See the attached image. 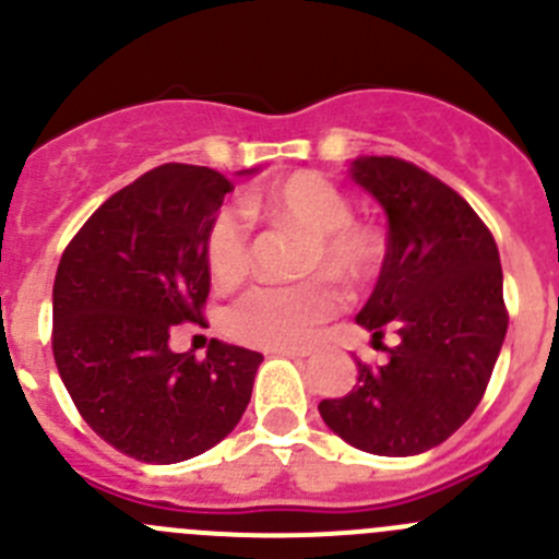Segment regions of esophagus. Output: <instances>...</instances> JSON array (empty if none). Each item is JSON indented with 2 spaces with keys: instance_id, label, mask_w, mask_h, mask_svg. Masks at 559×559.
<instances>
[{
  "instance_id": "esophagus-1",
  "label": "esophagus",
  "mask_w": 559,
  "mask_h": 559,
  "mask_svg": "<svg viewBox=\"0 0 559 559\" xmlns=\"http://www.w3.org/2000/svg\"><path fill=\"white\" fill-rule=\"evenodd\" d=\"M271 354L288 356V359H305L307 350H301V348H271Z\"/></svg>"
}]
</instances>
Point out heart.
Returning <instances> with one entry per match:
<instances>
[{
	"mask_svg": "<svg viewBox=\"0 0 559 559\" xmlns=\"http://www.w3.org/2000/svg\"><path fill=\"white\" fill-rule=\"evenodd\" d=\"M254 219L307 233L301 269L323 271L296 285H258L227 312L236 340L260 348H301L345 296L332 276L348 285L370 283L384 260V243L370 225L354 219L348 197L323 175L299 169L243 197ZM205 265L219 288H236L252 269V230L238 209H222L205 230Z\"/></svg>",
	"mask_w": 559,
	"mask_h": 559,
	"instance_id": "1",
	"label": "heart"
}]
</instances>
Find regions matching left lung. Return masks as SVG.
Instances as JSON below:
<instances>
[{"instance_id":"1","label":"left lung","mask_w":559,"mask_h":559,"mask_svg":"<svg viewBox=\"0 0 559 559\" xmlns=\"http://www.w3.org/2000/svg\"><path fill=\"white\" fill-rule=\"evenodd\" d=\"M350 178L386 214L384 265L356 323L373 345L384 332L397 343L379 368L356 362L354 390L318 412L350 448L419 455L472 417L491 379L508 332L499 249L464 197L412 162L359 156Z\"/></svg>"}]
</instances>
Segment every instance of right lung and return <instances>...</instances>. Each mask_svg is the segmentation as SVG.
<instances>
[{
  "label": "right lung",
  "mask_w": 559,
  "mask_h": 559,
  "mask_svg": "<svg viewBox=\"0 0 559 559\" xmlns=\"http://www.w3.org/2000/svg\"><path fill=\"white\" fill-rule=\"evenodd\" d=\"M227 191L216 169L162 164L111 194L57 265L51 348L62 384L104 442L145 464L219 444L247 412L263 362L222 340L205 359L169 348L178 323L203 326L205 230Z\"/></svg>",
  "instance_id": "obj_1"
}]
</instances>
